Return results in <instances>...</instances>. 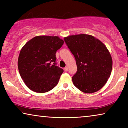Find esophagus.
I'll use <instances>...</instances> for the list:
<instances>
[{"label": "esophagus", "instance_id": "34e87169", "mask_svg": "<svg viewBox=\"0 0 128 128\" xmlns=\"http://www.w3.org/2000/svg\"><path fill=\"white\" fill-rule=\"evenodd\" d=\"M64 71L68 72V67H67V66H66V67H65V68H64Z\"/></svg>", "mask_w": 128, "mask_h": 128}]
</instances>
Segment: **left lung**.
I'll use <instances>...</instances> for the list:
<instances>
[{
    "label": "left lung",
    "instance_id": "1",
    "mask_svg": "<svg viewBox=\"0 0 128 128\" xmlns=\"http://www.w3.org/2000/svg\"><path fill=\"white\" fill-rule=\"evenodd\" d=\"M64 41L74 55L78 67L72 82L86 93L95 92L102 88L111 75L112 60L104 44L87 34L73 35Z\"/></svg>",
    "mask_w": 128,
    "mask_h": 128
}]
</instances>
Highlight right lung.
<instances>
[{"instance_id":"obj_1","label":"right lung","mask_w":128,"mask_h":128,"mask_svg":"<svg viewBox=\"0 0 128 128\" xmlns=\"http://www.w3.org/2000/svg\"><path fill=\"white\" fill-rule=\"evenodd\" d=\"M64 43L57 36H36L22 48L18 59V71L30 90L46 92L58 83L64 70L56 66L55 54Z\"/></svg>"}]
</instances>
